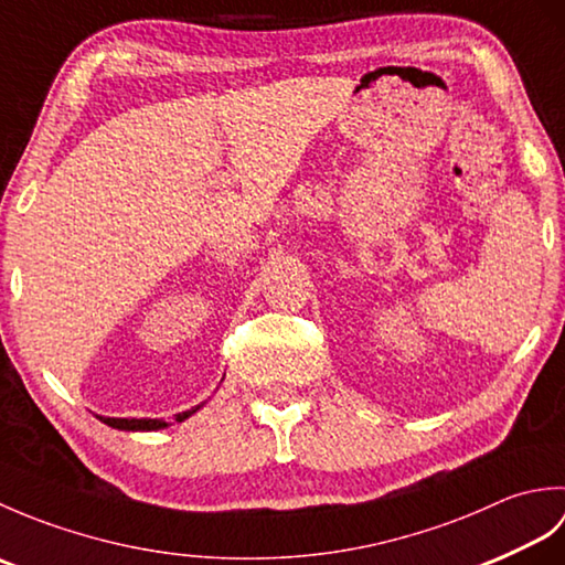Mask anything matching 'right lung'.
Returning a JSON list of instances; mask_svg holds the SVG:
<instances>
[{"instance_id":"1","label":"right lung","mask_w":565,"mask_h":565,"mask_svg":"<svg viewBox=\"0 0 565 565\" xmlns=\"http://www.w3.org/2000/svg\"><path fill=\"white\" fill-rule=\"evenodd\" d=\"M201 405H196V407H191V411H186V413H179L177 415V423H182V419H186V417H191L194 415L196 411H199ZM104 425H109V427H114V429H126V431H150V429H164L167 427V423L164 419H150V417H99Z\"/></svg>"}]
</instances>
